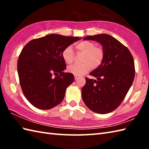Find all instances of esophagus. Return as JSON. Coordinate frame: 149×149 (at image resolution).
Returning a JSON list of instances; mask_svg holds the SVG:
<instances>
[{"instance_id": "esophagus-1", "label": "esophagus", "mask_w": 149, "mask_h": 149, "mask_svg": "<svg viewBox=\"0 0 149 149\" xmlns=\"http://www.w3.org/2000/svg\"><path fill=\"white\" fill-rule=\"evenodd\" d=\"M74 78H75V80H77V79H78V77H77V76H75H75H74Z\"/></svg>"}]
</instances>
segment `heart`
Masks as SVG:
<instances>
[{
    "label": "heart",
    "mask_w": 149,
    "mask_h": 149,
    "mask_svg": "<svg viewBox=\"0 0 149 149\" xmlns=\"http://www.w3.org/2000/svg\"><path fill=\"white\" fill-rule=\"evenodd\" d=\"M78 51L84 53L83 64H75L68 68V72L75 76H82L89 72L92 67H97L102 63L104 51L100 47L90 41H83L75 45ZM62 58L67 64H71L74 59V52L70 45L66 47L62 51Z\"/></svg>",
    "instance_id": "heart-1"
}]
</instances>
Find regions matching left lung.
<instances>
[{
  "instance_id": "obj_1",
  "label": "left lung",
  "mask_w": 149,
  "mask_h": 149,
  "mask_svg": "<svg viewBox=\"0 0 149 149\" xmlns=\"http://www.w3.org/2000/svg\"><path fill=\"white\" fill-rule=\"evenodd\" d=\"M84 40H93L102 46L104 58L90 75L82 88V98L88 108L99 114L111 113L124 99L133 83L134 63L129 50L115 38L106 34L88 36Z\"/></svg>"
}]
</instances>
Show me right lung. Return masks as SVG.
<instances>
[{
    "label": "right lung",
    "mask_w": 149,
    "mask_h": 149,
    "mask_svg": "<svg viewBox=\"0 0 149 149\" xmlns=\"http://www.w3.org/2000/svg\"><path fill=\"white\" fill-rule=\"evenodd\" d=\"M82 39L50 34L34 39L22 50L17 71L22 91L28 101L40 109H50L62 102L74 75L65 73L62 51Z\"/></svg>",
    "instance_id": "add662e5"
}]
</instances>
